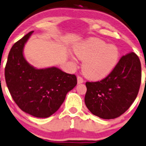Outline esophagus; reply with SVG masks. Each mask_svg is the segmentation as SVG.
I'll list each match as a JSON object with an SVG mask.
<instances>
[{
	"label": "esophagus",
	"mask_w": 146,
	"mask_h": 146,
	"mask_svg": "<svg viewBox=\"0 0 146 146\" xmlns=\"http://www.w3.org/2000/svg\"><path fill=\"white\" fill-rule=\"evenodd\" d=\"M77 79H78V84H81L84 82L83 79H82V78L80 77V76H78Z\"/></svg>",
	"instance_id": "obj_1"
}]
</instances>
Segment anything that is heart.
<instances>
[{"mask_svg":"<svg viewBox=\"0 0 146 146\" xmlns=\"http://www.w3.org/2000/svg\"><path fill=\"white\" fill-rule=\"evenodd\" d=\"M75 52L82 63V71L87 78L100 80L106 77L117 66L119 51L117 46L107 44L99 38H92L80 43Z\"/></svg>","mask_w":146,"mask_h":146,"instance_id":"b5f03b06","label":"heart"}]
</instances>
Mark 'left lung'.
Segmentation results:
<instances>
[{
    "label": "left lung",
    "mask_w": 146,
    "mask_h": 146,
    "mask_svg": "<svg viewBox=\"0 0 146 146\" xmlns=\"http://www.w3.org/2000/svg\"><path fill=\"white\" fill-rule=\"evenodd\" d=\"M141 82V66L139 56L130 52L122 56L115 68L97 82H87L85 103L94 115L114 119L133 104Z\"/></svg>",
    "instance_id": "left-lung-1"
}]
</instances>
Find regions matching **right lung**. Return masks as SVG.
I'll return each mask as SVG.
<instances>
[{
	"label": "right lung",
	"mask_w": 146,
	"mask_h": 146,
	"mask_svg": "<svg viewBox=\"0 0 146 146\" xmlns=\"http://www.w3.org/2000/svg\"><path fill=\"white\" fill-rule=\"evenodd\" d=\"M33 33L29 32L12 47L5 77L9 92L19 108L31 115L45 118L60 108L66 94L77 85V78L56 67L37 69L27 62L23 50Z\"/></svg>",
	"instance_id": "1"
}]
</instances>
